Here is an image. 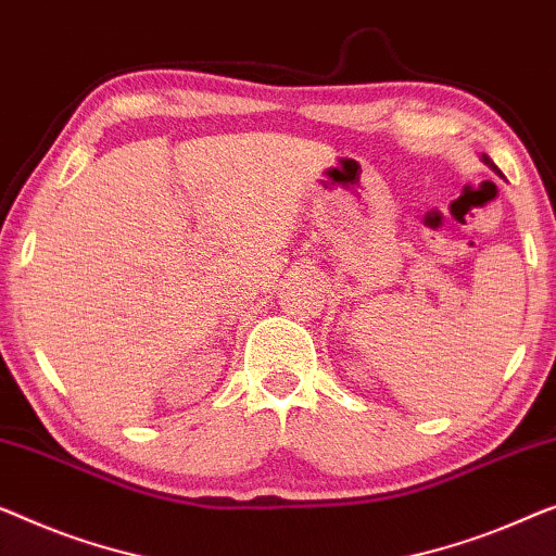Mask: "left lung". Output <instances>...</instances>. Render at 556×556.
I'll return each mask as SVG.
<instances>
[{"mask_svg": "<svg viewBox=\"0 0 556 556\" xmlns=\"http://www.w3.org/2000/svg\"><path fill=\"white\" fill-rule=\"evenodd\" d=\"M484 163H486V165H489V167H494V170H496V165H494V163H492V160H489V157H486V155H484ZM496 173H498V170H496Z\"/></svg>", "mask_w": 556, "mask_h": 556, "instance_id": "left-lung-1", "label": "left lung"}]
</instances>
